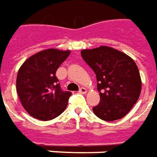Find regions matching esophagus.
<instances>
[{"instance_id":"1","label":"esophagus","mask_w":157,"mask_h":157,"mask_svg":"<svg viewBox=\"0 0 157 157\" xmlns=\"http://www.w3.org/2000/svg\"><path fill=\"white\" fill-rule=\"evenodd\" d=\"M78 92H79V93H81V94H85V93H87V90H86L85 88L81 87L80 89H79Z\"/></svg>"}]
</instances>
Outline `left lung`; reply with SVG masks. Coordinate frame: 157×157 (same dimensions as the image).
<instances>
[{"instance_id":"obj_1","label":"left lung","mask_w":157,"mask_h":157,"mask_svg":"<svg viewBox=\"0 0 157 157\" xmlns=\"http://www.w3.org/2000/svg\"><path fill=\"white\" fill-rule=\"evenodd\" d=\"M84 62L94 71L100 92V103L93 112L104 121L126 116L137 102L141 78L134 61L125 53L109 46L82 50Z\"/></svg>"}]
</instances>
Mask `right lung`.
<instances>
[{"label":"right lung","mask_w":157,"mask_h":157,"mask_svg":"<svg viewBox=\"0 0 157 157\" xmlns=\"http://www.w3.org/2000/svg\"><path fill=\"white\" fill-rule=\"evenodd\" d=\"M70 51L47 49L28 58L18 70L16 88L23 108L36 119L49 121L66 109L72 93L63 91L56 72Z\"/></svg>","instance_id":"add662e5"}]
</instances>
